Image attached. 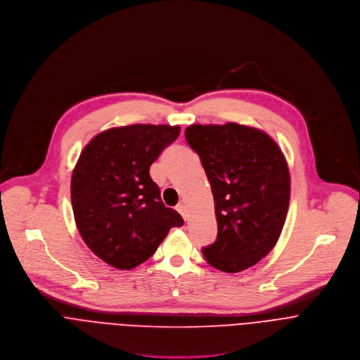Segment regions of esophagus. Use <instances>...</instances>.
I'll return each instance as SVG.
<instances>
[{
  "label": "esophagus",
  "mask_w": 360,
  "mask_h": 360,
  "mask_svg": "<svg viewBox=\"0 0 360 360\" xmlns=\"http://www.w3.org/2000/svg\"><path fill=\"white\" fill-rule=\"evenodd\" d=\"M176 210L183 215V219H187V210H186V205H184L183 202L177 204V205H176Z\"/></svg>",
  "instance_id": "34e87169"
}]
</instances>
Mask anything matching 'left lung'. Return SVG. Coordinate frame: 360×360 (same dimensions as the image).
<instances>
[{
  "label": "left lung",
  "instance_id": "obj_1",
  "mask_svg": "<svg viewBox=\"0 0 360 360\" xmlns=\"http://www.w3.org/2000/svg\"><path fill=\"white\" fill-rule=\"evenodd\" d=\"M184 136L208 177L219 226L202 255L220 271H244L281 236L291 194L288 165L276 143L250 126L191 124Z\"/></svg>",
  "mask_w": 360,
  "mask_h": 360
}]
</instances>
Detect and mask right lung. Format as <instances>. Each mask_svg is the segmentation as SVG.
I'll return each instance as SVG.
<instances>
[{
  "label": "right lung",
  "mask_w": 360,
  "mask_h": 360,
  "mask_svg": "<svg viewBox=\"0 0 360 360\" xmlns=\"http://www.w3.org/2000/svg\"><path fill=\"white\" fill-rule=\"evenodd\" d=\"M180 126L130 124L96 134L72 173L75 223L91 251L117 269L149 259L181 215L163 204L150 166Z\"/></svg>",
  "instance_id": "1"
}]
</instances>
